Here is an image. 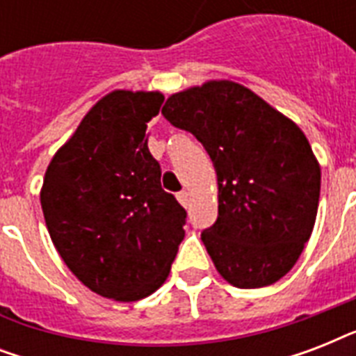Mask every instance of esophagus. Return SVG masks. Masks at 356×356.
<instances>
[{
    "label": "esophagus",
    "mask_w": 356,
    "mask_h": 356,
    "mask_svg": "<svg viewBox=\"0 0 356 356\" xmlns=\"http://www.w3.org/2000/svg\"><path fill=\"white\" fill-rule=\"evenodd\" d=\"M177 200H179V203H181V205H183V207H188V201H190L188 192H179Z\"/></svg>",
    "instance_id": "obj_1"
}]
</instances>
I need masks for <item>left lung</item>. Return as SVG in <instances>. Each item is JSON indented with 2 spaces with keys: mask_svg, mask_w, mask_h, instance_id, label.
<instances>
[{
  "mask_svg": "<svg viewBox=\"0 0 356 356\" xmlns=\"http://www.w3.org/2000/svg\"><path fill=\"white\" fill-rule=\"evenodd\" d=\"M162 114L200 140L216 170L218 220L201 240L218 273L236 288L270 286L286 275L320 203V162L303 131L225 79L172 94Z\"/></svg>",
  "mask_w": 356,
  "mask_h": 356,
  "instance_id": "obj_1",
  "label": "left lung"
}]
</instances>
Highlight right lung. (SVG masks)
Instances as JSON below:
<instances>
[{"label": "right lung", "mask_w": 356, "mask_h": 356, "mask_svg": "<svg viewBox=\"0 0 356 356\" xmlns=\"http://www.w3.org/2000/svg\"><path fill=\"white\" fill-rule=\"evenodd\" d=\"M162 102L161 92L103 96L53 155L40 190L64 264L92 292L123 303L164 284L184 238L186 211L162 190L147 147Z\"/></svg>", "instance_id": "right-lung-1"}]
</instances>
